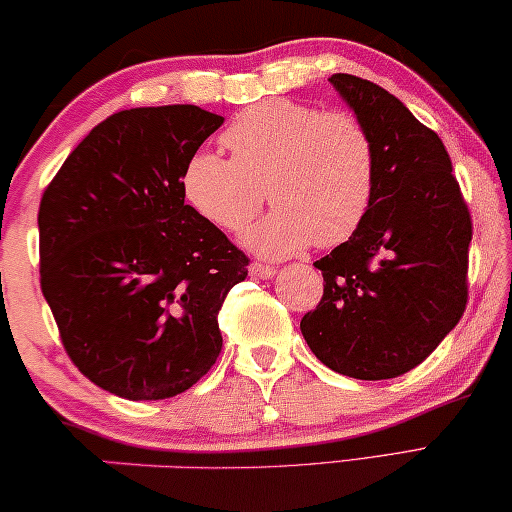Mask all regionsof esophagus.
<instances>
[{
	"label": "esophagus",
	"instance_id": "obj_1",
	"mask_svg": "<svg viewBox=\"0 0 512 512\" xmlns=\"http://www.w3.org/2000/svg\"><path fill=\"white\" fill-rule=\"evenodd\" d=\"M276 273H278V269H276V266H271V264H264V262L250 264V276H255V278L269 280V278L276 276Z\"/></svg>",
	"mask_w": 512,
	"mask_h": 512
}]
</instances>
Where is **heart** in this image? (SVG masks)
Instances as JSON below:
<instances>
[{
  "mask_svg": "<svg viewBox=\"0 0 512 512\" xmlns=\"http://www.w3.org/2000/svg\"><path fill=\"white\" fill-rule=\"evenodd\" d=\"M223 144L232 158L209 151L190 156L183 197L213 227L241 232L262 209L266 190L278 209L243 236L259 255L282 259L312 241L338 246L368 216L377 147L354 114L269 98L243 110Z\"/></svg>",
  "mask_w": 512,
  "mask_h": 512,
  "instance_id": "obj_1",
  "label": "heart"
}]
</instances>
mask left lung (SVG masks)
<instances>
[{"label":"left lung","mask_w":512,"mask_h":512,"mask_svg":"<svg viewBox=\"0 0 512 512\" xmlns=\"http://www.w3.org/2000/svg\"><path fill=\"white\" fill-rule=\"evenodd\" d=\"M329 82L375 140L377 186L361 227L315 262L324 296L301 333L333 372L393 379L423 363L467 308L471 216L444 142L400 98L356 75Z\"/></svg>","instance_id":"obj_1"}]
</instances>
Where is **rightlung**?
<instances>
[{
	"mask_svg": "<svg viewBox=\"0 0 512 512\" xmlns=\"http://www.w3.org/2000/svg\"><path fill=\"white\" fill-rule=\"evenodd\" d=\"M223 121L197 105L117 112L43 193V296L71 361L119 398H174L223 349L218 312L248 257L181 190L183 167Z\"/></svg>",
	"mask_w": 512,
	"mask_h": 512,
	"instance_id": "right-lung-1",
	"label": "right lung"
}]
</instances>
